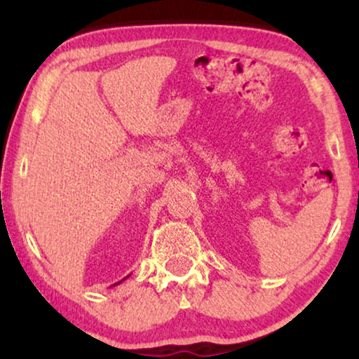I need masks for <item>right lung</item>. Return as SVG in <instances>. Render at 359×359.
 Here are the masks:
<instances>
[{
    "label": "right lung",
    "mask_w": 359,
    "mask_h": 359,
    "mask_svg": "<svg viewBox=\"0 0 359 359\" xmlns=\"http://www.w3.org/2000/svg\"><path fill=\"white\" fill-rule=\"evenodd\" d=\"M127 278H129V276H126V278H124V279H127ZM124 279H121V281H119V283H116V284H112V286H117V284H121V283H122V281H124Z\"/></svg>",
    "instance_id": "1"
}]
</instances>
